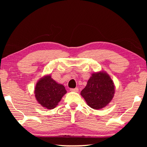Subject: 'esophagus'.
I'll list each match as a JSON object with an SVG mask.
<instances>
[{
  "label": "esophagus",
  "instance_id": "obj_1",
  "mask_svg": "<svg viewBox=\"0 0 147 147\" xmlns=\"http://www.w3.org/2000/svg\"><path fill=\"white\" fill-rule=\"evenodd\" d=\"M78 90H79V89H78V88H71V89H70V91H71V92H78Z\"/></svg>",
  "mask_w": 147,
  "mask_h": 147
}]
</instances>
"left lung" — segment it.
<instances>
[{"mask_svg":"<svg viewBox=\"0 0 147 147\" xmlns=\"http://www.w3.org/2000/svg\"><path fill=\"white\" fill-rule=\"evenodd\" d=\"M115 92V86L111 78L104 71L92 74L87 85L81 92V96L90 107L101 109L111 102Z\"/></svg>","mask_w":147,"mask_h":147,"instance_id":"1","label":"left lung"}]
</instances>
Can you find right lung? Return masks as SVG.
<instances>
[{"label":"right lung","mask_w":147,"mask_h":147,"mask_svg":"<svg viewBox=\"0 0 147 147\" xmlns=\"http://www.w3.org/2000/svg\"><path fill=\"white\" fill-rule=\"evenodd\" d=\"M67 93L65 88L51 78L50 75L41 78L35 88V96L38 103L47 109H53Z\"/></svg>","instance_id":"obj_1"}]
</instances>
